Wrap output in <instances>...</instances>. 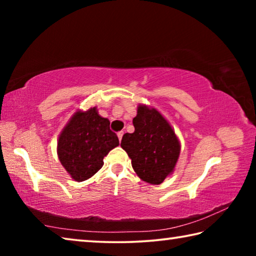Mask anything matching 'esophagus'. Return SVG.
Wrapping results in <instances>:
<instances>
[{
  "label": "esophagus",
  "mask_w": 256,
  "mask_h": 256,
  "mask_svg": "<svg viewBox=\"0 0 256 256\" xmlns=\"http://www.w3.org/2000/svg\"><path fill=\"white\" fill-rule=\"evenodd\" d=\"M123 134H124V132H123V131H120V132H118V140H120V141L122 140V138H123Z\"/></svg>",
  "instance_id": "1"
}]
</instances>
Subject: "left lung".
Wrapping results in <instances>:
<instances>
[{
    "instance_id": "1",
    "label": "left lung",
    "mask_w": 256,
    "mask_h": 256,
    "mask_svg": "<svg viewBox=\"0 0 256 256\" xmlns=\"http://www.w3.org/2000/svg\"><path fill=\"white\" fill-rule=\"evenodd\" d=\"M134 132L125 133L120 146L132 160L136 174L146 183L162 184L172 174L180 154V142L170 122L154 107L138 105Z\"/></svg>"
}]
</instances>
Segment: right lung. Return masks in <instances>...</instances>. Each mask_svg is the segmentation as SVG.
I'll use <instances>...</instances> for the list:
<instances>
[{"instance_id":"1","label":"right lung","mask_w":256,"mask_h":256,"mask_svg":"<svg viewBox=\"0 0 256 256\" xmlns=\"http://www.w3.org/2000/svg\"><path fill=\"white\" fill-rule=\"evenodd\" d=\"M118 144L110 120L99 115L97 107L78 110L60 133L58 157L72 180L84 182L100 170L105 156Z\"/></svg>"}]
</instances>
